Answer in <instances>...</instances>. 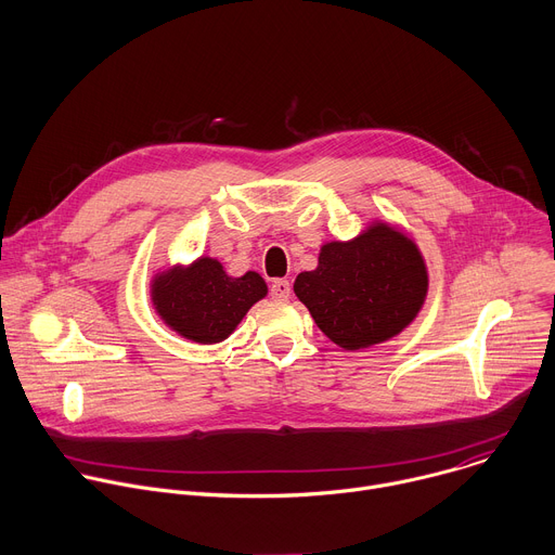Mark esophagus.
Instances as JSON below:
<instances>
[{"instance_id":"1","label":"esophagus","mask_w":555,"mask_h":555,"mask_svg":"<svg viewBox=\"0 0 555 555\" xmlns=\"http://www.w3.org/2000/svg\"><path fill=\"white\" fill-rule=\"evenodd\" d=\"M289 294H292V285H289V281H285V279H276V281H272V285H270V296H272L274 300H287V298H289Z\"/></svg>"}]
</instances>
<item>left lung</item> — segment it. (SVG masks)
<instances>
[{
  "label": "left lung",
  "mask_w": 555,
  "mask_h": 555,
  "mask_svg": "<svg viewBox=\"0 0 555 555\" xmlns=\"http://www.w3.org/2000/svg\"><path fill=\"white\" fill-rule=\"evenodd\" d=\"M294 294L331 341L359 350L395 337L416 318L427 268L412 240L373 224L352 242L322 246L318 268L296 276Z\"/></svg>",
  "instance_id": "8db88e82"
}]
</instances>
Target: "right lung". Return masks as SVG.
Returning <instances> with one entry per match:
<instances>
[{
  "label": "right lung",
  "mask_w": 555,
  "mask_h": 555,
  "mask_svg": "<svg viewBox=\"0 0 555 555\" xmlns=\"http://www.w3.org/2000/svg\"><path fill=\"white\" fill-rule=\"evenodd\" d=\"M268 294L257 272L233 279L216 259H198L188 270L154 279L152 300L160 318L182 337L216 344L227 339L246 311Z\"/></svg>",
  "instance_id": "add662e5"
}]
</instances>
